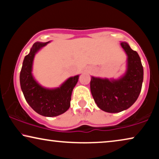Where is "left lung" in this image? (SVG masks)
I'll return each mask as SVG.
<instances>
[{
    "mask_svg": "<svg viewBox=\"0 0 159 159\" xmlns=\"http://www.w3.org/2000/svg\"><path fill=\"white\" fill-rule=\"evenodd\" d=\"M127 55V69L118 79L92 77L90 89L97 106L107 113H119L130 107L138 98L143 81L140 57L126 42L120 43Z\"/></svg>",
    "mask_w": 159,
    "mask_h": 159,
    "instance_id": "obj_1",
    "label": "left lung"
}]
</instances>
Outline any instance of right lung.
I'll return each mask as SVG.
<instances>
[{"instance_id":"1","label":"right lung","mask_w":159,"mask_h":159,"mask_svg":"<svg viewBox=\"0 0 159 159\" xmlns=\"http://www.w3.org/2000/svg\"><path fill=\"white\" fill-rule=\"evenodd\" d=\"M46 43L36 42L25 56L20 72V86L30 106L36 113L46 117H54L64 113L70 106L71 94L77 84L79 75L69 78L60 87L46 89L34 79L32 74L34 57Z\"/></svg>"}]
</instances>
